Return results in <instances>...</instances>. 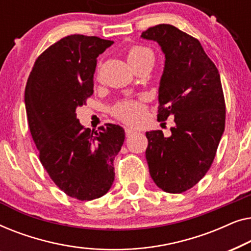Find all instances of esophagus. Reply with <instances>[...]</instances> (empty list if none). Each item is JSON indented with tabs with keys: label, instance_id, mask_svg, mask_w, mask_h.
Here are the masks:
<instances>
[{
	"label": "esophagus",
	"instance_id": "1",
	"mask_svg": "<svg viewBox=\"0 0 251 251\" xmlns=\"http://www.w3.org/2000/svg\"><path fill=\"white\" fill-rule=\"evenodd\" d=\"M126 130V135L128 136V137H130V136H132L133 133H136L137 131L136 130H133V129H131V128H126L125 129Z\"/></svg>",
	"mask_w": 251,
	"mask_h": 251
}]
</instances>
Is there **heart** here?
<instances>
[{
	"label": "heart",
	"mask_w": 251,
	"mask_h": 251,
	"mask_svg": "<svg viewBox=\"0 0 251 251\" xmlns=\"http://www.w3.org/2000/svg\"><path fill=\"white\" fill-rule=\"evenodd\" d=\"M149 60H154V54L149 48L135 46L129 49L128 61L133 68ZM113 113L116 118L122 121L135 125L142 120L144 113H145V105L142 101L126 100L116 105L113 109Z\"/></svg>",
	"instance_id": "obj_1"
}]
</instances>
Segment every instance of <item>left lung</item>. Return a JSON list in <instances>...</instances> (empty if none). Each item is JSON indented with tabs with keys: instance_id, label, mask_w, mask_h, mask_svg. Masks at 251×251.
Returning a JSON list of instances; mask_svg holds the SVG:
<instances>
[{
	"instance_id": "obj_1",
	"label": "left lung",
	"mask_w": 251,
	"mask_h": 251,
	"mask_svg": "<svg viewBox=\"0 0 251 251\" xmlns=\"http://www.w3.org/2000/svg\"><path fill=\"white\" fill-rule=\"evenodd\" d=\"M164 54L157 120L174 118L171 135L147 131L145 155L155 185L168 193L190 190L207 174L225 128V101L217 67L197 39L161 24L142 33Z\"/></svg>"
}]
</instances>
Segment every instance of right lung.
<instances>
[{
  "instance_id": "1",
  "label": "right lung",
  "mask_w": 251,
  "mask_h": 251,
  "mask_svg": "<svg viewBox=\"0 0 251 251\" xmlns=\"http://www.w3.org/2000/svg\"><path fill=\"white\" fill-rule=\"evenodd\" d=\"M114 43L97 36H66L37 58L27 80L25 106L30 135L44 169L68 197L90 201L114 181L115 156L125 130L113 123L85 129L76 108L94 94L97 57Z\"/></svg>"
}]
</instances>
